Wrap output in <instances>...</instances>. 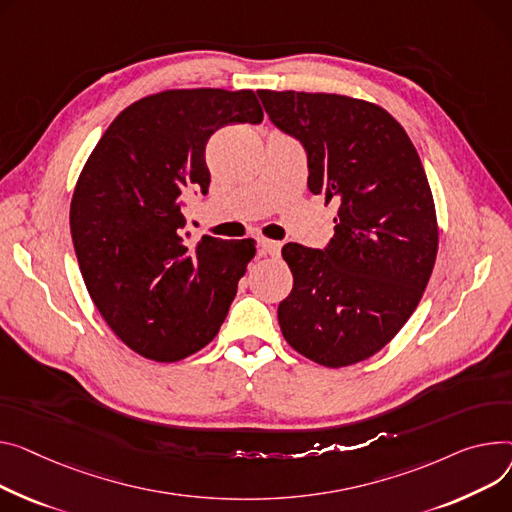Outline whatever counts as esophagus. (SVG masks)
<instances>
[{
	"instance_id": "esophagus-1",
	"label": "esophagus",
	"mask_w": 512,
	"mask_h": 512,
	"mask_svg": "<svg viewBox=\"0 0 512 512\" xmlns=\"http://www.w3.org/2000/svg\"><path fill=\"white\" fill-rule=\"evenodd\" d=\"M259 251H261V255H265V257H280V251H282V243H278V241H267V238H263V241L259 243Z\"/></svg>"
}]
</instances>
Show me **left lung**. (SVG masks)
I'll use <instances>...</instances> for the list:
<instances>
[{"mask_svg": "<svg viewBox=\"0 0 512 512\" xmlns=\"http://www.w3.org/2000/svg\"><path fill=\"white\" fill-rule=\"evenodd\" d=\"M271 123L296 138L309 189L339 203L325 249L288 243L294 286L278 306L286 342L342 368L383 350L412 317L438 251L422 160L379 105L325 92L257 90Z\"/></svg>", "mask_w": 512, "mask_h": 512, "instance_id": "obj_1", "label": "left lung"}]
</instances>
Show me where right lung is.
<instances>
[{
  "mask_svg": "<svg viewBox=\"0 0 512 512\" xmlns=\"http://www.w3.org/2000/svg\"><path fill=\"white\" fill-rule=\"evenodd\" d=\"M253 90H164L121 111L88 156L70 228L98 313L133 352L177 362L224 323L255 241H187L183 206L208 193L206 144L230 123H261Z\"/></svg>",
  "mask_w": 512,
  "mask_h": 512,
  "instance_id": "1",
  "label": "right lung"
}]
</instances>
